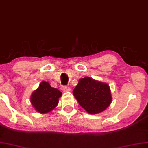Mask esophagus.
Instances as JSON below:
<instances>
[{
	"instance_id": "34e87169",
	"label": "esophagus",
	"mask_w": 148,
	"mask_h": 148,
	"mask_svg": "<svg viewBox=\"0 0 148 148\" xmlns=\"http://www.w3.org/2000/svg\"><path fill=\"white\" fill-rule=\"evenodd\" d=\"M62 90L64 92H67V91H70V87L69 86H66V85H63V86H62Z\"/></svg>"
}]
</instances>
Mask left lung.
Instances as JSON below:
<instances>
[{"instance_id":"1","label":"left lung","mask_w":148,"mask_h":148,"mask_svg":"<svg viewBox=\"0 0 148 148\" xmlns=\"http://www.w3.org/2000/svg\"><path fill=\"white\" fill-rule=\"evenodd\" d=\"M73 93L79 105L90 114L102 112L111 102L109 85L89 77L79 81Z\"/></svg>"}]
</instances>
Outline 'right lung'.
I'll use <instances>...</instances> for the list:
<instances>
[{"mask_svg": "<svg viewBox=\"0 0 148 148\" xmlns=\"http://www.w3.org/2000/svg\"><path fill=\"white\" fill-rule=\"evenodd\" d=\"M61 95L59 90L53 88L48 82L42 81L38 88L32 94L31 102L38 112L46 113L57 106Z\"/></svg>", "mask_w": 148, "mask_h": 148, "instance_id": "add662e5", "label": "right lung"}]
</instances>
